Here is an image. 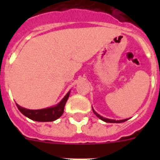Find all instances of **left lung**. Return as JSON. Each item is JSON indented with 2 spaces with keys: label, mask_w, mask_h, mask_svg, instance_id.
I'll return each instance as SVG.
<instances>
[{
  "label": "left lung",
  "mask_w": 160,
  "mask_h": 160,
  "mask_svg": "<svg viewBox=\"0 0 160 160\" xmlns=\"http://www.w3.org/2000/svg\"><path fill=\"white\" fill-rule=\"evenodd\" d=\"M93 112L94 113V114H95V115L98 117V118H99L100 119L102 120V121H104V122H116V123H119V122H125V121H127V120H128V118H127V119H122V120L109 119V118H104V117H102V116H101V115H99V114H98V113L96 112V111H94V109H93Z\"/></svg>",
  "instance_id": "obj_1"
}]
</instances>
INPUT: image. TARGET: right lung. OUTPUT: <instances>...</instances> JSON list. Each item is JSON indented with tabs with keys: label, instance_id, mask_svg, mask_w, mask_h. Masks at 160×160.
I'll return each instance as SVG.
<instances>
[{
	"label": "right lung",
	"instance_id": "1",
	"mask_svg": "<svg viewBox=\"0 0 160 160\" xmlns=\"http://www.w3.org/2000/svg\"><path fill=\"white\" fill-rule=\"evenodd\" d=\"M70 91L66 94V95L63 98L62 101L54 107H49V108L42 109V110H29L22 107L18 104H17L18 110H19L25 116L28 117L30 119L38 122H52L58 119L62 115L64 112V107L66 105V101L70 96Z\"/></svg>",
	"mask_w": 160,
	"mask_h": 160
}]
</instances>
